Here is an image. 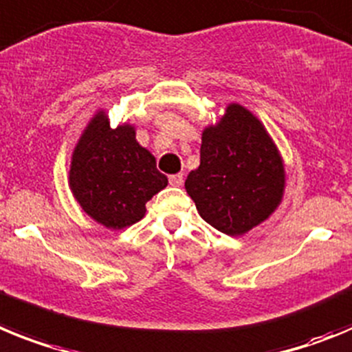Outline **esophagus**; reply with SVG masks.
<instances>
[{"label":"esophagus","mask_w":352,"mask_h":352,"mask_svg":"<svg viewBox=\"0 0 352 352\" xmlns=\"http://www.w3.org/2000/svg\"><path fill=\"white\" fill-rule=\"evenodd\" d=\"M170 184H172V186H182V184H184V175H182V173L172 175V177H170Z\"/></svg>","instance_id":"esophagus-1"}]
</instances>
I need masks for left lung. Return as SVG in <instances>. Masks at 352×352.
<instances>
[{
    "mask_svg": "<svg viewBox=\"0 0 352 352\" xmlns=\"http://www.w3.org/2000/svg\"><path fill=\"white\" fill-rule=\"evenodd\" d=\"M283 157L265 125L237 102L201 131L200 166L186 179L198 214L227 235H244L278 209L285 193Z\"/></svg>",
    "mask_w": 352,
    "mask_h": 352,
    "instance_id": "1",
    "label": "left lung"
}]
</instances>
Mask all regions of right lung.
I'll use <instances>...</instances> for the list:
<instances>
[{"mask_svg":"<svg viewBox=\"0 0 352 352\" xmlns=\"http://www.w3.org/2000/svg\"><path fill=\"white\" fill-rule=\"evenodd\" d=\"M168 186L155 157L136 142L133 124L109 125L106 109L90 118L70 157L69 188L87 216L109 230L145 216V204Z\"/></svg>","mask_w":352,"mask_h":352,"instance_id":"obj_1","label":"right lung"}]
</instances>
